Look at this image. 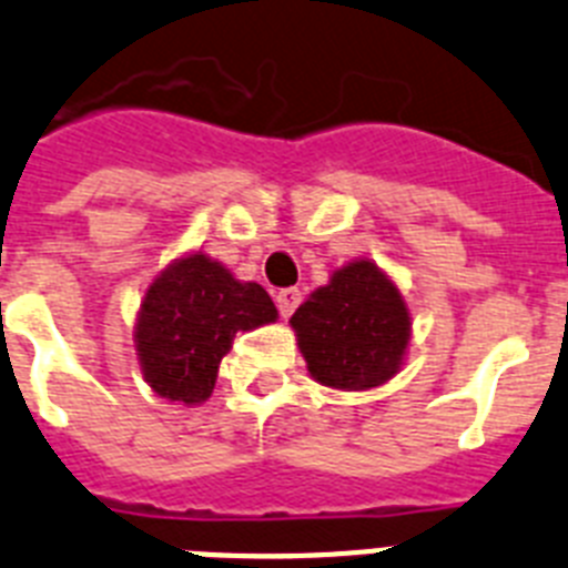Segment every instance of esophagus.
Returning <instances> with one entry per match:
<instances>
[{"label": "esophagus", "mask_w": 568, "mask_h": 568, "mask_svg": "<svg viewBox=\"0 0 568 568\" xmlns=\"http://www.w3.org/2000/svg\"><path fill=\"white\" fill-rule=\"evenodd\" d=\"M275 304H278L281 316L290 318L295 313V307L302 304V293H298V290H295V287L278 290V293H275Z\"/></svg>", "instance_id": "1"}]
</instances>
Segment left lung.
Returning a JSON list of instances; mask_svg holds the SVG:
<instances>
[{
	"label": "left lung",
	"mask_w": 568,
	"mask_h": 568,
	"mask_svg": "<svg viewBox=\"0 0 568 568\" xmlns=\"http://www.w3.org/2000/svg\"><path fill=\"white\" fill-rule=\"evenodd\" d=\"M310 376L338 390H371L402 367L410 313L396 284L373 261H353L331 275L293 318Z\"/></svg>",
	"instance_id": "obj_1"
}]
</instances>
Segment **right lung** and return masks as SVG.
Returning <instances> with one entry per match:
<instances>
[{
  "label": "right lung",
  "instance_id": "obj_1",
  "mask_svg": "<svg viewBox=\"0 0 568 568\" xmlns=\"http://www.w3.org/2000/svg\"><path fill=\"white\" fill-rule=\"evenodd\" d=\"M278 318L255 281L235 275L203 252L169 264L140 304L134 344L143 379L163 399L195 405L210 399L221 358L235 333Z\"/></svg>",
  "mask_w": 568,
  "mask_h": 568
}]
</instances>
